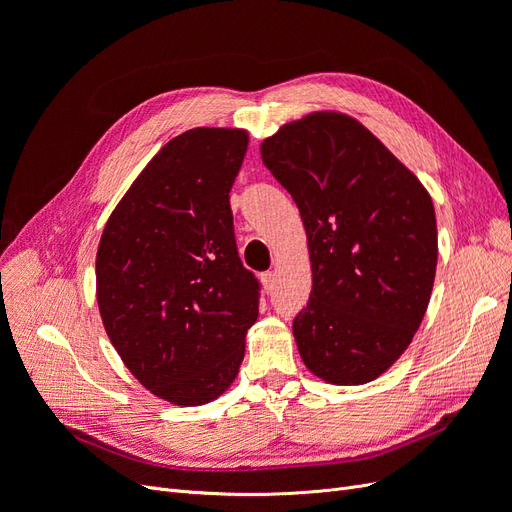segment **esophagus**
I'll list each match as a JSON object with an SVG mask.
<instances>
[{"instance_id": "1", "label": "esophagus", "mask_w": 512, "mask_h": 512, "mask_svg": "<svg viewBox=\"0 0 512 512\" xmlns=\"http://www.w3.org/2000/svg\"><path fill=\"white\" fill-rule=\"evenodd\" d=\"M262 284H265V290L271 292L275 288V273L273 271L262 273Z\"/></svg>"}]
</instances>
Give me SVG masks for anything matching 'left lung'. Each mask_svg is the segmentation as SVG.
Returning <instances> with one entry per match:
<instances>
[{"label": "left lung", "mask_w": 512, "mask_h": 512, "mask_svg": "<svg viewBox=\"0 0 512 512\" xmlns=\"http://www.w3.org/2000/svg\"><path fill=\"white\" fill-rule=\"evenodd\" d=\"M299 207L312 260L292 320L303 363L333 384L389 369L421 324L438 262L431 196L359 121L312 113L260 145Z\"/></svg>", "instance_id": "left-lung-1"}]
</instances>
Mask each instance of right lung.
<instances>
[{"instance_id": "obj_1", "label": "right lung", "mask_w": 512, "mask_h": 512, "mask_svg": "<svg viewBox=\"0 0 512 512\" xmlns=\"http://www.w3.org/2000/svg\"><path fill=\"white\" fill-rule=\"evenodd\" d=\"M247 132L194 128L168 141L108 218L96 288L104 329L145 389L200 406L237 378L260 282L243 267L230 188Z\"/></svg>"}]
</instances>
